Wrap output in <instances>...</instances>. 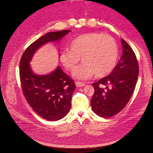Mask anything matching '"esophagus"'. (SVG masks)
I'll return each instance as SVG.
<instances>
[{
  "instance_id": "1",
  "label": "esophagus",
  "mask_w": 153,
  "mask_h": 153,
  "mask_svg": "<svg viewBox=\"0 0 153 153\" xmlns=\"http://www.w3.org/2000/svg\"><path fill=\"white\" fill-rule=\"evenodd\" d=\"M76 85L77 87H84L85 85V84L84 83H82V82H76Z\"/></svg>"
}]
</instances>
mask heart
<instances>
[{
	"label": "heart",
	"mask_w": 153,
	"mask_h": 153,
	"mask_svg": "<svg viewBox=\"0 0 153 153\" xmlns=\"http://www.w3.org/2000/svg\"><path fill=\"white\" fill-rule=\"evenodd\" d=\"M70 49L61 52L60 60L65 68L74 70L82 58L83 62L73 72V77L77 79H88L95 74L97 77L106 76L115 67L118 59L116 41L108 35H82L71 41Z\"/></svg>",
	"instance_id": "b5f03b06"
}]
</instances>
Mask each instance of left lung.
Returning <instances> with one entry per match:
<instances>
[{"label":"left lung","mask_w":153,"mask_h":153,"mask_svg":"<svg viewBox=\"0 0 153 153\" xmlns=\"http://www.w3.org/2000/svg\"><path fill=\"white\" fill-rule=\"evenodd\" d=\"M121 41L122 57L112 73L93 83L95 93L91 100L92 110L103 118L114 116L124 108L138 78L139 65L134 52L123 39Z\"/></svg>","instance_id":"obj_1"}]
</instances>
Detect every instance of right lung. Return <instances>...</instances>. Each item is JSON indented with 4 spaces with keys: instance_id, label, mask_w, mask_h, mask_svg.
<instances>
[{
    "instance_id": "1",
    "label": "right lung",
    "mask_w": 153,
    "mask_h": 153,
    "mask_svg": "<svg viewBox=\"0 0 153 153\" xmlns=\"http://www.w3.org/2000/svg\"><path fill=\"white\" fill-rule=\"evenodd\" d=\"M70 30L49 32L33 42L22 54L19 62L22 88L29 105L38 115L48 121H56L66 116L71 107L76 89L74 81L58 66L51 73L37 75L30 62L36 51L51 42H59Z\"/></svg>"
}]
</instances>
